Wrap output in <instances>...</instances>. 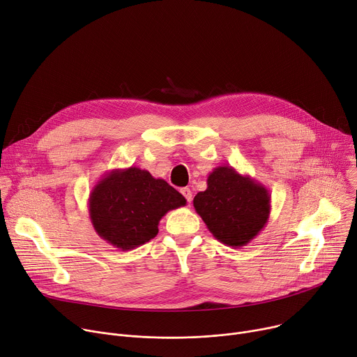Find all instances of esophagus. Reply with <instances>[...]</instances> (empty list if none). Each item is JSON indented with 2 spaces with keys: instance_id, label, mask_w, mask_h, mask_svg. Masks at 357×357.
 <instances>
[{
  "instance_id": "esophagus-1",
  "label": "esophagus",
  "mask_w": 357,
  "mask_h": 357,
  "mask_svg": "<svg viewBox=\"0 0 357 357\" xmlns=\"http://www.w3.org/2000/svg\"><path fill=\"white\" fill-rule=\"evenodd\" d=\"M180 193L185 197V200H187V203H188V204L191 203V200H193V193H191V190H190L188 187L181 188V190H180Z\"/></svg>"
}]
</instances>
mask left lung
I'll list each match as a JSON object with an SVG mask.
<instances>
[{
  "mask_svg": "<svg viewBox=\"0 0 357 357\" xmlns=\"http://www.w3.org/2000/svg\"><path fill=\"white\" fill-rule=\"evenodd\" d=\"M210 233L229 248L240 249L266 226L270 215L268 190L230 166H218L207 177V188L193 200Z\"/></svg>",
  "mask_w": 357,
  "mask_h": 357,
  "instance_id": "8db88e82",
  "label": "left lung"
}]
</instances>
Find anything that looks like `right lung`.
<instances>
[{"label": "right lung", "mask_w": 357, "mask_h": 357, "mask_svg": "<svg viewBox=\"0 0 357 357\" xmlns=\"http://www.w3.org/2000/svg\"><path fill=\"white\" fill-rule=\"evenodd\" d=\"M185 203L174 187L147 170L114 169L93 187L89 213L97 234L126 252L154 238L162 215Z\"/></svg>", "instance_id": "right-lung-1"}]
</instances>
